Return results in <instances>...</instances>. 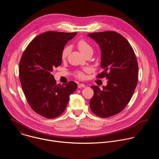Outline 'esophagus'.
<instances>
[{"instance_id": "1", "label": "esophagus", "mask_w": 159, "mask_h": 159, "mask_svg": "<svg viewBox=\"0 0 159 159\" xmlns=\"http://www.w3.org/2000/svg\"><path fill=\"white\" fill-rule=\"evenodd\" d=\"M85 85L84 84H80L78 85V88H82V87H85Z\"/></svg>"}]
</instances>
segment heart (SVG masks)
Segmentation results:
<instances>
[{
  "label": "heart",
  "mask_w": 159,
  "mask_h": 159,
  "mask_svg": "<svg viewBox=\"0 0 159 159\" xmlns=\"http://www.w3.org/2000/svg\"><path fill=\"white\" fill-rule=\"evenodd\" d=\"M77 47H78V48L79 49V50L81 52V53H82L84 55H85L87 52H90V51H93V48L90 46V44L85 39H81L80 40H79L77 43ZM70 52V47H65L63 48L62 52H61V58L63 60L65 59L66 58V57L69 55ZM90 71V69L88 67H85L84 69L81 70H77L75 72V75L81 79H83L85 77V73H89Z\"/></svg>",
  "instance_id": "1"
}]
</instances>
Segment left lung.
Segmentation results:
<instances>
[{"mask_svg":"<svg viewBox=\"0 0 159 159\" xmlns=\"http://www.w3.org/2000/svg\"><path fill=\"white\" fill-rule=\"evenodd\" d=\"M101 51V67L104 71L97 77H106V86L101 90L91 86L94 96L89 102L93 113L108 118L122 111L129 102L138 82L139 66L134 51L126 39L115 31L87 34Z\"/></svg>","mask_w":159,"mask_h":159,"instance_id":"obj_1","label":"left lung"}]
</instances>
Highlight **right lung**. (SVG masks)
<instances>
[{"label": "right lung", "mask_w": 159, "mask_h": 159, "mask_svg": "<svg viewBox=\"0 0 159 159\" xmlns=\"http://www.w3.org/2000/svg\"><path fill=\"white\" fill-rule=\"evenodd\" d=\"M75 33L47 31L34 38L22 55L19 66L21 87L32 109L49 119L65 111L70 95L77 88L75 82L59 85L52 74L61 63L65 45Z\"/></svg>", "instance_id": "1"}]
</instances>
